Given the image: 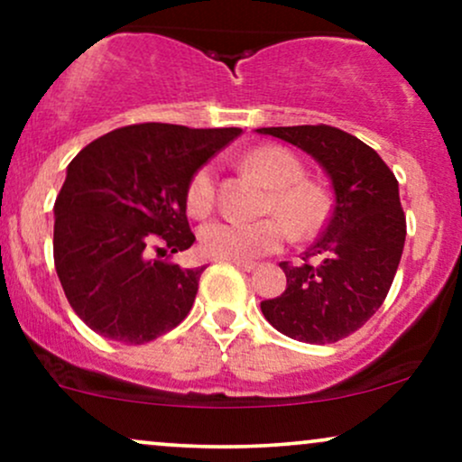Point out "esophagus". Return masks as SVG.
<instances>
[{
  "mask_svg": "<svg viewBox=\"0 0 462 462\" xmlns=\"http://www.w3.org/2000/svg\"><path fill=\"white\" fill-rule=\"evenodd\" d=\"M227 263H232L236 269H241V272H254V269H256V263L252 261H227Z\"/></svg>",
  "mask_w": 462,
  "mask_h": 462,
  "instance_id": "34e87169",
  "label": "esophagus"
}]
</instances>
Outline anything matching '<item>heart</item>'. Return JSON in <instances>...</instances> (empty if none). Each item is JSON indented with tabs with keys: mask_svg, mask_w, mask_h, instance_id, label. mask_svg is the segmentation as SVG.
I'll list each match as a JSON object with an SVG mask.
<instances>
[{
	"mask_svg": "<svg viewBox=\"0 0 462 462\" xmlns=\"http://www.w3.org/2000/svg\"><path fill=\"white\" fill-rule=\"evenodd\" d=\"M245 164L254 176L272 189L264 199V210L278 217L256 221L219 219L206 224L199 230V249L204 256L217 261H252L282 247L289 238V227L295 236H309L319 230L326 219V198L315 184L301 180L304 167L295 153L284 147H258L247 153ZM215 201V167L204 164L189 182L187 208L190 215L201 219L213 213ZM286 223L290 226H286Z\"/></svg>",
	"mask_w": 462,
	"mask_h": 462,
	"instance_id": "obj_1",
	"label": "heart"
}]
</instances>
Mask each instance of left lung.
<instances>
[{
	"label": "left lung",
	"mask_w": 462,
	"mask_h": 462,
	"mask_svg": "<svg viewBox=\"0 0 462 462\" xmlns=\"http://www.w3.org/2000/svg\"><path fill=\"white\" fill-rule=\"evenodd\" d=\"M256 132L310 153L334 189L330 219L306 252V257L319 255L322 264L280 263L286 289L261 301V310L275 330L295 341L337 343L371 319L393 284L406 241L397 180L369 145L332 125Z\"/></svg>",
	"instance_id": "left-lung-1"
}]
</instances>
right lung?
I'll list each match as a JSON object with an SVG mask.
<instances>
[{"label": "right lung", "mask_w": 462, "mask_h": 462, "mask_svg": "<svg viewBox=\"0 0 462 462\" xmlns=\"http://www.w3.org/2000/svg\"><path fill=\"white\" fill-rule=\"evenodd\" d=\"M241 132L125 125L69 162L54 204V264L69 304L93 332L141 346L189 315L204 267L161 256L193 245L190 178Z\"/></svg>", "instance_id": "1"}]
</instances>
